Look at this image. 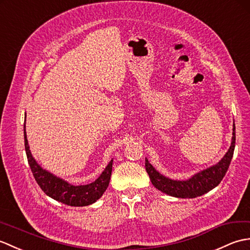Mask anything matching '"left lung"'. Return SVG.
Returning a JSON list of instances; mask_svg holds the SVG:
<instances>
[{
    "label": "left lung",
    "mask_w": 250,
    "mask_h": 250,
    "mask_svg": "<svg viewBox=\"0 0 250 250\" xmlns=\"http://www.w3.org/2000/svg\"><path fill=\"white\" fill-rule=\"evenodd\" d=\"M235 147V126L233 123V132H232L231 146L226 153L225 156L221 158L219 163L212 166L208 169L198 172L197 174L192 175L190 179L185 181H176L166 177L155 169L146 158V169L149 176L152 184L158 190L167 193L169 196L176 198H196L200 197L204 193L212 190L223 181L226 172L233 157V152Z\"/></svg>",
    "instance_id": "obj_1"
}]
</instances>
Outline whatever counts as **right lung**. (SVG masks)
<instances>
[{"label": "right lung", "mask_w": 250, "mask_h": 250, "mask_svg": "<svg viewBox=\"0 0 250 250\" xmlns=\"http://www.w3.org/2000/svg\"><path fill=\"white\" fill-rule=\"evenodd\" d=\"M24 146L27 162H29L32 173L34 175L37 184L40 185L42 191L47 196L51 197L54 200L70 205V207H86V205L96 202L103 196V193L106 191L110 182L111 172H112V159H111V162L108 164L106 169L103 171V173L99 175L97 180L87 185L75 186L69 184L68 182L53 175L52 173H50V172L42 169L37 164L34 157L32 156L29 142H27L26 139L25 122Z\"/></svg>", "instance_id": "right-lung-1"}]
</instances>
